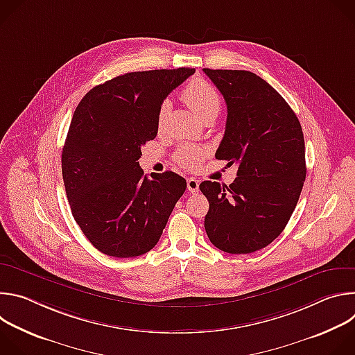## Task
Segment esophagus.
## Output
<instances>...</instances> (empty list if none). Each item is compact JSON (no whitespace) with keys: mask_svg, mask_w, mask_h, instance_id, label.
Instances as JSON below:
<instances>
[{"mask_svg":"<svg viewBox=\"0 0 355 355\" xmlns=\"http://www.w3.org/2000/svg\"><path fill=\"white\" fill-rule=\"evenodd\" d=\"M187 188L189 192L192 193H198L199 192V181L196 178H188L187 180Z\"/></svg>","mask_w":355,"mask_h":355,"instance_id":"obj_1","label":"esophagus"}]
</instances>
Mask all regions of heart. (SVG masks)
I'll use <instances>...</instances> for the list:
<instances>
[{
	"instance_id": "1",
	"label": "heart",
	"mask_w": 355,
	"mask_h": 355,
	"mask_svg": "<svg viewBox=\"0 0 355 355\" xmlns=\"http://www.w3.org/2000/svg\"><path fill=\"white\" fill-rule=\"evenodd\" d=\"M182 99L185 101V104L196 114V116L202 121H205L209 116H216L220 110V96L218 91L212 85H209L208 83L202 80L191 81L182 91ZM168 110H170V103L168 101H164L157 112L159 130H162L164 125ZM205 156H207V150L204 147L184 144L175 151L174 159L181 167L187 170H193L202 164Z\"/></svg>"
}]
</instances>
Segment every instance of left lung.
I'll list each match as a JSON object with an SVG mask.
<instances>
[{
	"label": "left lung",
	"mask_w": 355,
	"mask_h": 355,
	"mask_svg": "<svg viewBox=\"0 0 355 355\" xmlns=\"http://www.w3.org/2000/svg\"><path fill=\"white\" fill-rule=\"evenodd\" d=\"M226 101L225 136L216 159L239 166L230 185L200 182L209 200L205 230L230 254H248L285 229L306 178L302 126L286 101L261 77L245 70H211Z\"/></svg>",
	"instance_id": "1"
}]
</instances>
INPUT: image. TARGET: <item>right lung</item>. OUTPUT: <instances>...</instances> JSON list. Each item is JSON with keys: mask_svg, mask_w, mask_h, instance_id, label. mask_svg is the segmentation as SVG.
<instances>
[{"mask_svg": "<svg viewBox=\"0 0 355 355\" xmlns=\"http://www.w3.org/2000/svg\"><path fill=\"white\" fill-rule=\"evenodd\" d=\"M195 69L148 70L94 87L74 111L62 173L71 214L91 244L129 259L153 248L187 188L173 173L144 175L141 146L157 136L164 98Z\"/></svg>", "mask_w": 355, "mask_h": 355, "instance_id": "add662e5", "label": "right lung"}]
</instances>
